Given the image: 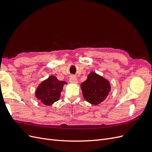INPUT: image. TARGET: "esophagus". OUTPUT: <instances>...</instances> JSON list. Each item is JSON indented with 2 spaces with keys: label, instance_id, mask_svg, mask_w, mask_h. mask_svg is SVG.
<instances>
[{
  "label": "esophagus",
  "instance_id": "34e87169",
  "mask_svg": "<svg viewBox=\"0 0 152 152\" xmlns=\"http://www.w3.org/2000/svg\"><path fill=\"white\" fill-rule=\"evenodd\" d=\"M69 80H70V82L72 84H77L78 82L77 79L74 75H71L70 79H69Z\"/></svg>",
  "mask_w": 152,
  "mask_h": 152
}]
</instances>
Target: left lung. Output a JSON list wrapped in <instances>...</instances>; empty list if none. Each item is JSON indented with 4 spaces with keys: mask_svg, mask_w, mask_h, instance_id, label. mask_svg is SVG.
<instances>
[{
    "mask_svg": "<svg viewBox=\"0 0 152 152\" xmlns=\"http://www.w3.org/2000/svg\"><path fill=\"white\" fill-rule=\"evenodd\" d=\"M81 89L87 102L97 105L107 97L111 87L107 80L94 72H91L87 76V80L82 83Z\"/></svg>",
    "mask_w": 152,
    "mask_h": 152,
    "instance_id": "obj_1",
    "label": "left lung"
}]
</instances>
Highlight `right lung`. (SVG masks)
<instances>
[{
	"instance_id": "right-lung-1",
	"label": "right lung",
	"mask_w": 152,
	"mask_h": 152,
	"mask_svg": "<svg viewBox=\"0 0 152 152\" xmlns=\"http://www.w3.org/2000/svg\"><path fill=\"white\" fill-rule=\"evenodd\" d=\"M66 84L64 81H59L53 75L49 77L41 83L37 89V98L45 105H50L59 99L63 86Z\"/></svg>"
}]
</instances>
